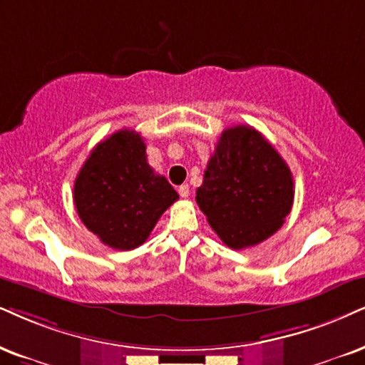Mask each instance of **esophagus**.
<instances>
[{
    "label": "esophagus",
    "mask_w": 365,
    "mask_h": 365,
    "mask_svg": "<svg viewBox=\"0 0 365 365\" xmlns=\"http://www.w3.org/2000/svg\"><path fill=\"white\" fill-rule=\"evenodd\" d=\"M178 193L182 198H187L190 195V187H188V183H183V185L178 187Z\"/></svg>",
    "instance_id": "esophagus-1"
}]
</instances>
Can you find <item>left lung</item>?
Returning a JSON list of instances; mask_svg holds the SVG:
<instances>
[{"mask_svg":"<svg viewBox=\"0 0 365 365\" xmlns=\"http://www.w3.org/2000/svg\"><path fill=\"white\" fill-rule=\"evenodd\" d=\"M293 175L255 128L224 129L210 156L197 204L225 246H256L283 225L293 205Z\"/></svg>","mask_w":365,"mask_h":365,"instance_id":"8db88e82","label":"left lung"}]
</instances>
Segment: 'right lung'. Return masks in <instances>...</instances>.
I'll return each instance as SVG.
<instances>
[{
	"mask_svg": "<svg viewBox=\"0 0 365 365\" xmlns=\"http://www.w3.org/2000/svg\"><path fill=\"white\" fill-rule=\"evenodd\" d=\"M178 193L146 160L140 133L121 129L96 145L73 183L77 214L106 246L129 251L148 239Z\"/></svg>",
	"mask_w": 365,
	"mask_h": 365,
	"instance_id": "obj_1",
	"label": "right lung"
}]
</instances>
